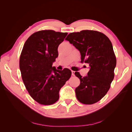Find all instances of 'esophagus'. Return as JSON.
<instances>
[{
  "label": "esophagus",
  "instance_id": "34e87169",
  "mask_svg": "<svg viewBox=\"0 0 132 132\" xmlns=\"http://www.w3.org/2000/svg\"><path fill=\"white\" fill-rule=\"evenodd\" d=\"M74 73H75V71H73V70L71 71V75H72L73 76H74V75H75Z\"/></svg>",
  "mask_w": 132,
  "mask_h": 132
}]
</instances>
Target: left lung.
<instances>
[{
	"label": "left lung",
	"mask_w": 132,
	"mask_h": 132,
	"mask_svg": "<svg viewBox=\"0 0 132 132\" xmlns=\"http://www.w3.org/2000/svg\"><path fill=\"white\" fill-rule=\"evenodd\" d=\"M65 39L80 51L81 62L90 67L85 77L75 73L80 80L76 96L84 104H93L105 96L114 78L116 58L112 45L105 34L94 30L70 33Z\"/></svg>",
	"instance_id": "obj_1"
}]
</instances>
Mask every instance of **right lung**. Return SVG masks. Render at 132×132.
Listing matches in <instances>:
<instances>
[{"mask_svg":"<svg viewBox=\"0 0 132 132\" xmlns=\"http://www.w3.org/2000/svg\"><path fill=\"white\" fill-rule=\"evenodd\" d=\"M68 33L53 30L36 32L28 38L20 57L19 66L28 93L39 104L52 105L59 98L61 87L70 78L69 69L52 67L58 47Z\"/></svg>","mask_w":132,"mask_h":132,"instance_id":"1","label":"right lung"}]
</instances>
